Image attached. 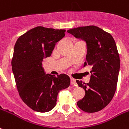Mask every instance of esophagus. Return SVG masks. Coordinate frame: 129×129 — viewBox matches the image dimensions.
Segmentation results:
<instances>
[{
	"mask_svg": "<svg viewBox=\"0 0 129 129\" xmlns=\"http://www.w3.org/2000/svg\"><path fill=\"white\" fill-rule=\"evenodd\" d=\"M71 84L72 85H76V82L75 79L74 78H71Z\"/></svg>",
	"mask_w": 129,
	"mask_h": 129,
	"instance_id": "34e87169",
	"label": "esophagus"
}]
</instances>
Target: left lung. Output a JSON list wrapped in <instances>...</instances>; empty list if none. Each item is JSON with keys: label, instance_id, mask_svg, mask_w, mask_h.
<instances>
[{"label": "left lung", "instance_id": "obj_1", "mask_svg": "<svg viewBox=\"0 0 129 129\" xmlns=\"http://www.w3.org/2000/svg\"><path fill=\"white\" fill-rule=\"evenodd\" d=\"M67 32L86 45L84 66H92L90 81L76 80L85 91V95L77 102L85 112L102 110L114 95L120 71V57L114 39L110 34L95 25L73 28Z\"/></svg>", "mask_w": 129, "mask_h": 129}]
</instances>
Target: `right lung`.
<instances>
[{"instance_id": "obj_1", "label": "right lung", "mask_w": 129, "mask_h": 129, "mask_svg": "<svg viewBox=\"0 0 129 129\" xmlns=\"http://www.w3.org/2000/svg\"><path fill=\"white\" fill-rule=\"evenodd\" d=\"M65 32L38 26L20 36L15 45L11 65L19 94L28 107L38 112L51 110L59 92L70 84L68 75L46 74L43 66V59L51 56Z\"/></svg>"}]
</instances>
